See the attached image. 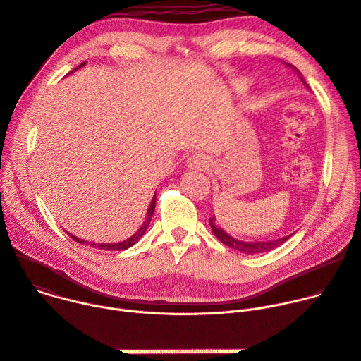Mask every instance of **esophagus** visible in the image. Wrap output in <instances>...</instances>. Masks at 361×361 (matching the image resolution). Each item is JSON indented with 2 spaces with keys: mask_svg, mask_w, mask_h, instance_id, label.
<instances>
[{
  "mask_svg": "<svg viewBox=\"0 0 361 361\" xmlns=\"http://www.w3.org/2000/svg\"><path fill=\"white\" fill-rule=\"evenodd\" d=\"M186 166L188 169L192 171H204L209 166V160L205 154H192L188 160H186Z\"/></svg>",
  "mask_w": 361,
  "mask_h": 361,
  "instance_id": "1",
  "label": "esophagus"
}]
</instances>
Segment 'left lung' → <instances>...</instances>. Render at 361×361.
Segmentation results:
<instances>
[{"instance_id":"left-lung-1","label":"left lung","mask_w":361,"mask_h":361,"mask_svg":"<svg viewBox=\"0 0 361 361\" xmlns=\"http://www.w3.org/2000/svg\"><path fill=\"white\" fill-rule=\"evenodd\" d=\"M286 65H288V63H286ZM288 66L293 68L292 65H288ZM293 71L300 76V72H299L296 68H293ZM300 79H302L303 84L307 85V82L303 80L302 76H300ZM307 87H308V85H307ZM209 226H211V228H212L214 235H215L221 243L228 245L230 248H234V250H237V252H240V253H244V255H259V253L270 252V250H273V248L282 245L285 241H288V240L293 235V234H289V235H286V237H281V238L270 240V241H256V243H252V241H241V240H237V238L228 235L223 228H221V227L216 224L215 216L209 218Z\"/></svg>"}]
</instances>
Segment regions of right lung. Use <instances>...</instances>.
<instances>
[{"instance_id":"obj_1","label":"right lung","mask_w":361,"mask_h":361,"mask_svg":"<svg viewBox=\"0 0 361 361\" xmlns=\"http://www.w3.org/2000/svg\"><path fill=\"white\" fill-rule=\"evenodd\" d=\"M85 63L87 62H84V63H80L78 68H75L72 72H75L76 69H79V68H82V66H85ZM71 72V73H72ZM154 207H156V195L152 198V202H150V207H149V209H147V214H146V219H145V223H143V226L137 230V233L135 234H133L131 237H128L127 240H124V241H120V243H92V241H85V240H82V238H78L76 235H73V234H71V233H68L69 235H71V238H73L75 241H78V243H80V244H88V245H91V247H94V248H99V250H108V252H116V250H127L128 247H131V245H134L138 240H140L142 237H143V234L146 233V230L149 228V224H150V221H152V216H153V212H154Z\"/></svg>"}]
</instances>
